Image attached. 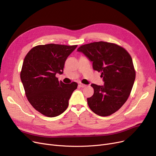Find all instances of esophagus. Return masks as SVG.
<instances>
[{"label": "esophagus", "mask_w": 156, "mask_h": 156, "mask_svg": "<svg viewBox=\"0 0 156 156\" xmlns=\"http://www.w3.org/2000/svg\"><path fill=\"white\" fill-rule=\"evenodd\" d=\"M86 86H87L86 85L83 84V83H80V84H79V87H81V88H84V87H85Z\"/></svg>", "instance_id": "obj_1"}]
</instances>
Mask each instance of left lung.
I'll return each mask as SVG.
<instances>
[{"label":"left lung","instance_id":"obj_1","mask_svg":"<svg viewBox=\"0 0 156 156\" xmlns=\"http://www.w3.org/2000/svg\"><path fill=\"white\" fill-rule=\"evenodd\" d=\"M77 51L93 62V69L101 73L104 81L103 86L91 85L94 93L87 98L90 109L101 116L111 115L132 91L136 76L132 57L123 47L102 41L81 45Z\"/></svg>","mask_w":156,"mask_h":156}]
</instances>
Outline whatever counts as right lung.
Returning <instances> with one entry per match:
<instances>
[{
    "instance_id": "1",
    "label": "right lung",
    "mask_w": 156,
    "mask_h": 156,
    "mask_svg": "<svg viewBox=\"0 0 156 156\" xmlns=\"http://www.w3.org/2000/svg\"><path fill=\"white\" fill-rule=\"evenodd\" d=\"M77 45L50 44L33 47L24 57L20 73L27 99L37 111L53 118L68 107L69 99L78 83L59 81L56 73H63L67 57Z\"/></svg>"
}]
</instances>
